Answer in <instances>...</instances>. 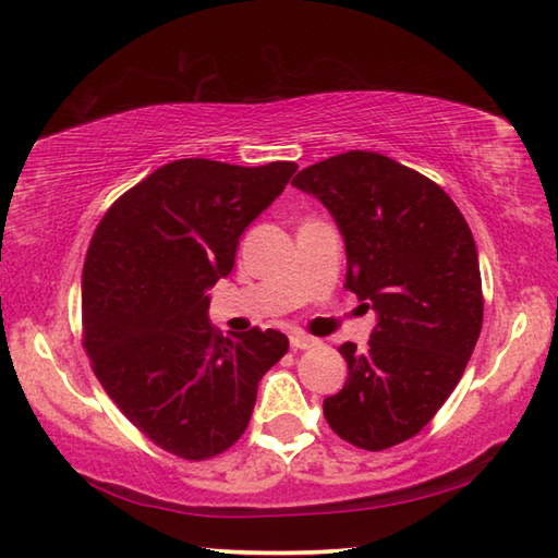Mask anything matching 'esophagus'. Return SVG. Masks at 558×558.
I'll list each match as a JSON object with an SVG mask.
<instances>
[{
	"label": "esophagus",
	"mask_w": 558,
	"mask_h": 558,
	"mask_svg": "<svg viewBox=\"0 0 558 558\" xmlns=\"http://www.w3.org/2000/svg\"><path fill=\"white\" fill-rule=\"evenodd\" d=\"M316 345V340L312 336H304V333H294L290 336V348L292 350H310Z\"/></svg>",
	"instance_id": "esophagus-1"
}]
</instances>
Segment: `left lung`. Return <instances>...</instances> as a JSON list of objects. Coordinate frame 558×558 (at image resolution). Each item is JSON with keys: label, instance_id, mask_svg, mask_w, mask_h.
Masks as SVG:
<instances>
[{"label": "left lung", "instance_id": "1", "mask_svg": "<svg viewBox=\"0 0 558 558\" xmlns=\"http://www.w3.org/2000/svg\"><path fill=\"white\" fill-rule=\"evenodd\" d=\"M345 236L348 282L378 324L360 352L345 342L348 381L324 400L342 441L386 450L417 436L453 393L482 330L484 294L470 225L441 186L374 150L304 168Z\"/></svg>", "mask_w": 558, "mask_h": 558}]
</instances>
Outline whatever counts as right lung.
I'll return each mask as SVG.
<instances>
[{
	"instance_id": "add662e5",
	"label": "right lung",
	"mask_w": 558,
	"mask_h": 558,
	"mask_svg": "<svg viewBox=\"0 0 558 558\" xmlns=\"http://www.w3.org/2000/svg\"><path fill=\"white\" fill-rule=\"evenodd\" d=\"M294 170L290 160H174L117 198L93 232L83 350L124 417L182 460L240 441L260 376L290 348L272 328L222 338L208 324L206 290L232 270L240 234Z\"/></svg>"
}]
</instances>
